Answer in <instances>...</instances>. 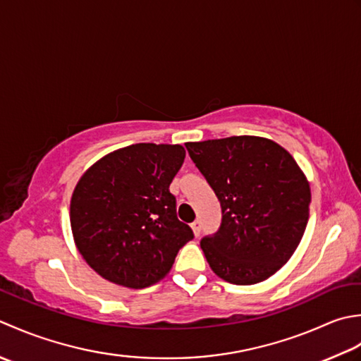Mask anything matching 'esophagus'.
<instances>
[{
  "label": "esophagus",
  "mask_w": 361,
  "mask_h": 361,
  "mask_svg": "<svg viewBox=\"0 0 361 361\" xmlns=\"http://www.w3.org/2000/svg\"><path fill=\"white\" fill-rule=\"evenodd\" d=\"M191 229H193V233H195V237H197V235H200V233H201V223H200V221H197V219H196V221H195V223H191Z\"/></svg>",
  "instance_id": "1"
}]
</instances>
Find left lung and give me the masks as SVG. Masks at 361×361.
Wrapping results in <instances>:
<instances>
[{
	"mask_svg": "<svg viewBox=\"0 0 361 361\" xmlns=\"http://www.w3.org/2000/svg\"><path fill=\"white\" fill-rule=\"evenodd\" d=\"M223 209L215 237L201 247L219 279L267 281L291 259L310 213V183L291 154L273 140L240 135L185 143Z\"/></svg>",
	"mask_w": 361,
	"mask_h": 361,
	"instance_id": "left-lung-1",
	"label": "left lung"
}]
</instances>
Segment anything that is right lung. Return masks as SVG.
Here are the masks:
<instances>
[{
  "label": "right lung",
  "mask_w": 361,
  "mask_h": 361,
  "mask_svg": "<svg viewBox=\"0 0 361 361\" xmlns=\"http://www.w3.org/2000/svg\"><path fill=\"white\" fill-rule=\"evenodd\" d=\"M183 159L182 145L137 143L106 154L80 176L70 202L73 240L102 279L140 290L170 273L193 238L170 193Z\"/></svg>",
  "instance_id": "right-lung-1"
}]
</instances>
